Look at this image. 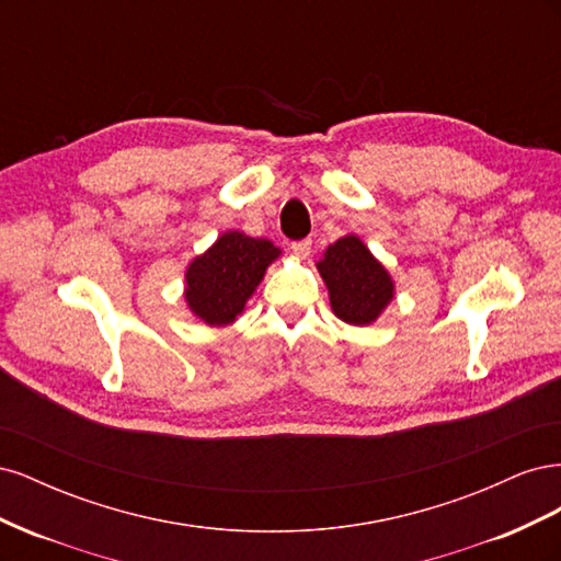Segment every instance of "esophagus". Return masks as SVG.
Instances as JSON below:
<instances>
[{
	"mask_svg": "<svg viewBox=\"0 0 561 561\" xmlns=\"http://www.w3.org/2000/svg\"><path fill=\"white\" fill-rule=\"evenodd\" d=\"M290 250H293V254H295L297 260H307L309 254H311V241H309V239L297 241V243H293V245H290Z\"/></svg>",
	"mask_w": 561,
	"mask_h": 561,
	"instance_id": "34e87169",
	"label": "esophagus"
}]
</instances>
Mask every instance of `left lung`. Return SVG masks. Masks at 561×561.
I'll return each mask as SVG.
<instances>
[{"label":"left lung","mask_w":561,"mask_h":561,"mask_svg":"<svg viewBox=\"0 0 561 561\" xmlns=\"http://www.w3.org/2000/svg\"><path fill=\"white\" fill-rule=\"evenodd\" d=\"M316 268L325 280L332 313L348 325H375L396 299L393 276L355 233L328 245Z\"/></svg>","instance_id":"obj_1"}]
</instances>
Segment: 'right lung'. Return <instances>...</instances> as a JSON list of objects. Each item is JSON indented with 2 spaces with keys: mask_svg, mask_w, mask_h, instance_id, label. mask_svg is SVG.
Returning a JSON list of instances; mask_svg holds the SVG:
<instances>
[{
  "mask_svg": "<svg viewBox=\"0 0 561 561\" xmlns=\"http://www.w3.org/2000/svg\"><path fill=\"white\" fill-rule=\"evenodd\" d=\"M280 254V248L268 239H252L239 229L219 233L206 252L186 264V309L208 328L231 325Z\"/></svg>",
  "mask_w": 561,
  "mask_h": 561,
  "instance_id": "add662e5",
  "label": "right lung"
}]
</instances>
